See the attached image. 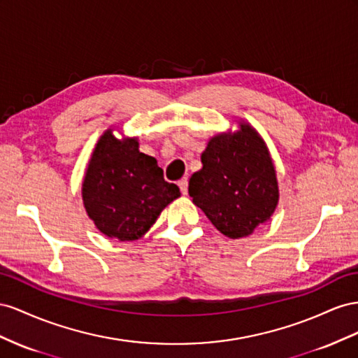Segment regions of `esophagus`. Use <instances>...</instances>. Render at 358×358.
Returning a JSON list of instances; mask_svg holds the SVG:
<instances>
[{"instance_id": "obj_1", "label": "esophagus", "mask_w": 358, "mask_h": 358, "mask_svg": "<svg viewBox=\"0 0 358 358\" xmlns=\"http://www.w3.org/2000/svg\"><path fill=\"white\" fill-rule=\"evenodd\" d=\"M178 186H180V190H181L182 195H187V192H189V180L186 177L181 178L178 181Z\"/></svg>"}]
</instances>
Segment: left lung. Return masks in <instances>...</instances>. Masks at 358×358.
<instances>
[{
  "label": "left lung",
  "mask_w": 358,
  "mask_h": 358,
  "mask_svg": "<svg viewBox=\"0 0 358 358\" xmlns=\"http://www.w3.org/2000/svg\"><path fill=\"white\" fill-rule=\"evenodd\" d=\"M237 130L210 138L202 168L189 181V195L223 236L248 237L279 203V182L270 151L258 130L238 120Z\"/></svg>",
  "instance_id": "8db88e82"
}]
</instances>
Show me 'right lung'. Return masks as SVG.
I'll return each instance as SVG.
<instances>
[{
  "mask_svg": "<svg viewBox=\"0 0 358 358\" xmlns=\"http://www.w3.org/2000/svg\"><path fill=\"white\" fill-rule=\"evenodd\" d=\"M106 129L91 152L83 181L88 217L109 238L144 237L166 206L180 198L178 186L165 181L157 160L139 151L136 136L117 138Z\"/></svg>",
  "mask_w": 358,
  "mask_h": 358,
  "instance_id": "add662e5",
  "label": "right lung"
}]
</instances>
